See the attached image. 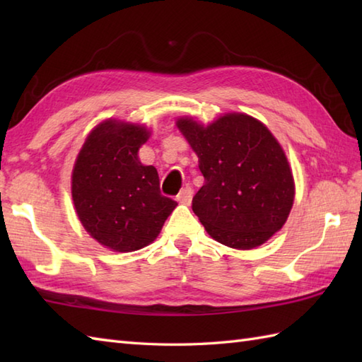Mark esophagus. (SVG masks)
<instances>
[{"instance_id":"esophagus-1","label":"esophagus","mask_w":362,"mask_h":362,"mask_svg":"<svg viewBox=\"0 0 362 362\" xmlns=\"http://www.w3.org/2000/svg\"><path fill=\"white\" fill-rule=\"evenodd\" d=\"M191 199H193V188L191 187H185L180 191L179 196H177V201L183 205H189Z\"/></svg>"}]
</instances>
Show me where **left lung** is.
<instances>
[{
  "label": "left lung",
  "mask_w": 362,
  "mask_h": 362,
  "mask_svg": "<svg viewBox=\"0 0 362 362\" xmlns=\"http://www.w3.org/2000/svg\"><path fill=\"white\" fill-rule=\"evenodd\" d=\"M177 127L199 157L205 182L193 211L213 240L247 250L279 232L294 202V179L263 122L227 113L206 127L191 118H180Z\"/></svg>",
  "instance_id": "1"
}]
</instances>
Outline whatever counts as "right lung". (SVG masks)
Returning a JSON list of instances; mask_svg holds the SVG:
<instances>
[{
    "instance_id": "1",
    "label": "right lung",
    "mask_w": 362,
    "mask_h": 362,
    "mask_svg": "<svg viewBox=\"0 0 362 362\" xmlns=\"http://www.w3.org/2000/svg\"><path fill=\"white\" fill-rule=\"evenodd\" d=\"M143 126L107 119L87 136L73 168L71 194L83 228L115 252L151 244L177 202L160 193L158 173L138 160Z\"/></svg>"
}]
</instances>
